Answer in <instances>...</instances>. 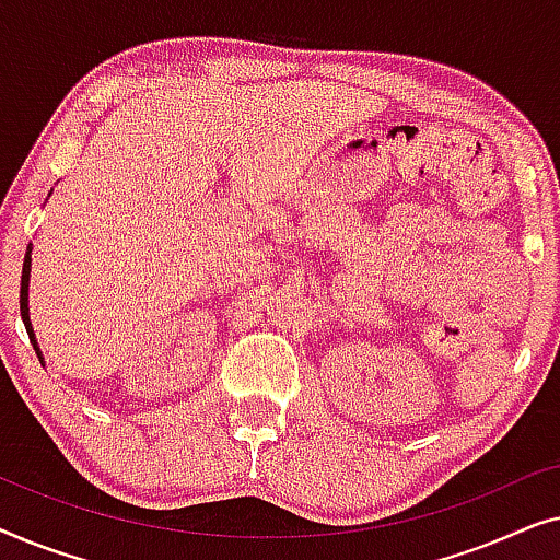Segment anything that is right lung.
Segmentation results:
<instances>
[{
    "mask_svg": "<svg viewBox=\"0 0 560 560\" xmlns=\"http://www.w3.org/2000/svg\"><path fill=\"white\" fill-rule=\"evenodd\" d=\"M33 247H27L25 252V262H22V282H20V313H22V320H25V328L30 334V341H33V347L37 351V357L43 359L40 349H37V341H35V331H33V324H30V308H27V290H30V262H33Z\"/></svg>",
    "mask_w": 560,
    "mask_h": 560,
    "instance_id": "obj_1",
    "label": "right lung"
}]
</instances>
